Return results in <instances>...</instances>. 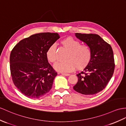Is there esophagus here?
Returning a JSON list of instances; mask_svg holds the SVG:
<instances>
[{"instance_id": "obj_1", "label": "esophagus", "mask_w": 126, "mask_h": 126, "mask_svg": "<svg viewBox=\"0 0 126 126\" xmlns=\"http://www.w3.org/2000/svg\"><path fill=\"white\" fill-rule=\"evenodd\" d=\"M61 74H62V75H63V76H69V74H67V73H61Z\"/></svg>"}]
</instances>
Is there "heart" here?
Instances as JSON below:
<instances>
[{
	"instance_id": "1",
	"label": "heart",
	"mask_w": 126,
	"mask_h": 126,
	"mask_svg": "<svg viewBox=\"0 0 126 126\" xmlns=\"http://www.w3.org/2000/svg\"><path fill=\"white\" fill-rule=\"evenodd\" d=\"M63 47L68 51L65 57L66 60L57 63L54 65V69L60 72H70L76 68L78 70L84 69L91 60L92 52L90 47L85 44H81L78 40L72 37H67L61 41ZM48 61L54 63L57 59V47L52 44L46 52Z\"/></svg>"
}]
</instances>
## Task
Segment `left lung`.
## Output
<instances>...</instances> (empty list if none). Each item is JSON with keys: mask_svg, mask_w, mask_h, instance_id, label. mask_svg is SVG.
<instances>
[{"mask_svg": "<svg viewBox=\"0 0 126 126\" xmlns=\"http://www.w3.org/2000/svg\"><path fill=\"white\" fill-rule=\"evenodd\" d=\"M75 35L90 47L92 58L84 72L76 75L78 81L73 89L83 94H96L105 89L114 73L112 48L98 35L75 33Z\"/></svg>", "mask_w": 126, "mask_h": 126, "instance_id": "8db88e82", "label": "left lung"}]
</instances>
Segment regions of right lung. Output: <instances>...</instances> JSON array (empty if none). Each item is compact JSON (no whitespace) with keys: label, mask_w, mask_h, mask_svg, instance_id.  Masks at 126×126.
<instances>
[{"label":"right lung","mask_w":126,"mask_h":126,"mask_svg":"<svg viewBox=\"0 0 126 126\" xmlns=\"http://www.w3.org/2000/svg\"><path fill=\"white\" fill-rule=\"evenodd\" d=\"M59 38L57 33H36L21 40L12 50V80L24 96L38 99L51 89L57 73L48 63L46 52Z\"/></svg>","instance_id":"add662e5"}]
</instances>
